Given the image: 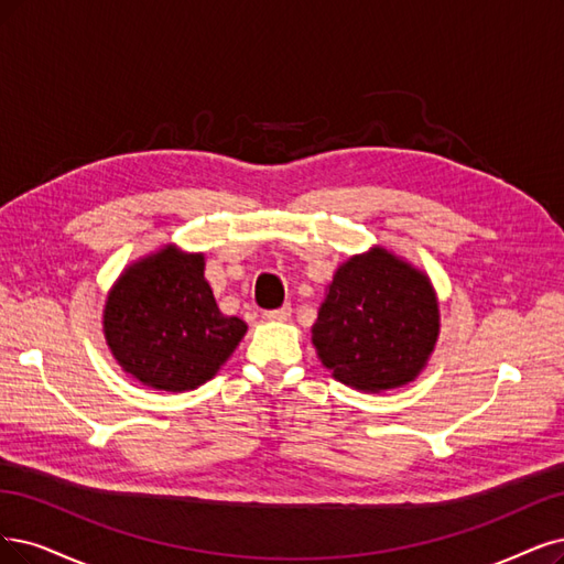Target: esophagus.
Here are the masks:
<instances>
[{"mask_svg":"<svg viewBox=\"0 0 564 564\" xmlns=\"http://www.w3.org/2000/svg\"><path fill=\"white\" fill-rule=\"evenodd\" d=\"M290 314H293V306H290V304H283L281 308L267 311L264 318H267V321H276V323H283V321H288V318H290Z\"/></svg>","mask_w":564,"mask_h":564,"instance_id":"1","label":"esophagus"}]
</instances>
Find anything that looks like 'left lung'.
I'll list each match as a JSON object with an SVG mask.
<instances>
[{
    "label": "left lung",
    "instance_id": "8db88e82",
    "mask_svg": "<svg viewBox=\"0 0 564 564\" xmlns=\"http://www.w3.org/2000/svg\"><path fill=\"white\" fill-rule=\"evenodd\" d=\"M440 329V300L425 271L371 246L337 267L311 341L337 381L386 392L421 377Z\"/></svg>",
    "mask_w": 564,
    "mask_h": 564
}]
</instances>
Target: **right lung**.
<instances>
[{"mask_svg": "<svg viewBox=\"0 0 564 564\" xmlns=\"http://www.w3.org/2000/svg\"><path fill=\"white\" fill-rule=\"evenodd\" d=\"M204 253L164 243L120 271L104 302L111 356L141 386L195 390L229 360L248 325L225 316L204 279Z\"/></svg>", "mask_w": 564, "mask_h": 564, "instance_id": "right-lung-1", "label": "right lung"}]
</instances>
